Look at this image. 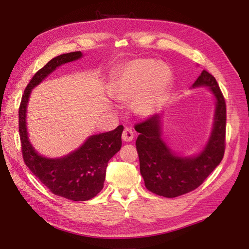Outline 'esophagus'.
Here are the masks:
<instances>
[{
  "label": "esophagus",
  "instance_id": "34e87169",
  "mask_svg": "<svg viewBox=\"0 0 249 249\" xmlns=\"http://www.w3.org/2000/svg\"><path fill=\"white\" fill-rule=\"evenodd\" d=\"M133 139H134V131L130 128L126 127L123 131V134H122V140L125 142H130L133 141Z\"/></svg>",
  "mask_w": 249,
  "mask_h": 249
}]
</instances>
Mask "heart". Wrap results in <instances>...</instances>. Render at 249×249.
<instances>
[{"label": "heart", "mask_w": 249, "mask_h": 249, "mask_svg": "<svg viewBox=\"0 0 249 249\" xmlns=\"http://www.w3.org/2000/svg\"><path fill=\"white\" fill-rule=\"evenodd\" d=\"M171 80L166 65L151 59L131 60L111 84L110 95L116 102H131L137 115L150 118L160 108Z\"/></svg>", "instance_id": "b5f03b06"}]
</instances>
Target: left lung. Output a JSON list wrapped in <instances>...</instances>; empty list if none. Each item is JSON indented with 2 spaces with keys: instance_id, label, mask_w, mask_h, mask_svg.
I'll use <instances>...</instances> for the list:
<instances>
[{
  "instance_id": "8db88e82",
  "label": "left lung",
  "mask_w": 249,
  "mask_h": 249,
  "mask_svg": "<svg viewBox=\"0 0 249 249\" xmlns=\"http://www.w3.org/2000/svg\"><path fill=\"white\" fill-rule=\"evenodd\" d=\"M208 89L215 98L212 130L199 153L185 156L174 152L162 138L161 115L154 114L135 129L140 173L150 192L176 198L199 187L224 157L226 136V103L215 78L206 71L190 88Z\"/></svg>"
}]
</instances>
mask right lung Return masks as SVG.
Wrapping results in <instances>:
<instances>
[{"label": "right lung", "instance_id": "1", "mask_svg": "<svg viewBox=\"0 0 249 249\" xmlns=\"http://www.w3.org/2000/svg\"><path fill=\"white\" fill-rule=\"evenodd\" d=\"M83 56L81 51L57 55L37 71L25 88L19 108V135L25 165L52 194L72 201H87L104 187L108 161L122 146L124 127L119 125L108 133L92 135L83 143L61 157H46L31 143L26 112L32 89L43 82L56 68Z\"/></svg>", "mask_w": 249, "mask_h": 249}]
</instances>
